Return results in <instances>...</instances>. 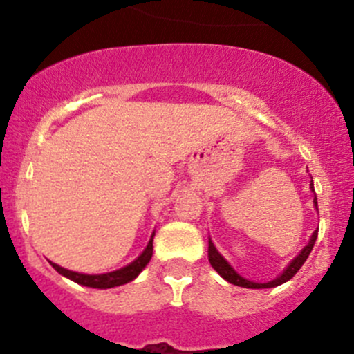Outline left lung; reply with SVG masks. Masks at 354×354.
Returning a JSON list of instances; mask_svg holds the SVG:
<instances>
[{
    "label": "left lung",
    "mask_w": 354,
    "mask_h": 354,
    "mask_svg": "<svg viewBox=\"0 0 354 354\" xmlns=\"http://www.w3.org/2000/svg\"><path fill=\"white\" fill-rule=\"evenodd\" d=\"M310 188H312V190H313V183L310 185ZM313 203H315V209L319 210V207H317V197L313 198ZM317 234H319V230L313 231V234H312V238H310L308 245H306L305 248H303L301 252H299V255L296 257V259L292 260L291 263H289V266L286 267V270H284V272L281 274V276L277 277V279L270 281V283H253V281H248V279H245V277H241L240 274H238L236 270H234L233 267H231L230 263H227V260L224 259V257L221 255L219 252H217V248H216V246H214V243L210 240H209V262H210V266H212L214 269H216L217 272H219L221 277H224V279H226L227 283L234 284V286L250 288V289L276 288V286H279V284L286 283V281L291 279V277L295 276V274L298 272L299 269H301V266H303V263H305V260L308 259L310 252H312L313 245H315Z\"/></svg>",
    "instance_id": "8db88e82"
}]
</instances>
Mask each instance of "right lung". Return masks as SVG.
Returning <instances> with one entry per match:
<instances>
[{
  "label": "right lung",
  "instance_id": "right-lung-1",
  "mask_svg": "<svg viewBox=\"0 0 354 354\" xmlns=\"http://www.w3.org/2000/svg\"><path fill=\"white\" fill-rule=\"evenodd\" d=\"M152 241H154V233H152L147 248L142 252V255L138 257V259H135L133 262L128 263V266L123 267V269L114 270V272L88 276V274H78V272H73V270L63 269V267H59L58 263L51 262V266L55 267V270H58L62 276L68 277V279H71L73 283L82 284V286L97 288V289H108V288H114V286H121V284H127V283H130V281H133L135 277L142 272V269L147 266L149 260L152 259V250H154Z\"/></svg>",
  "mask_w": 354,
  "mask_h": 354
}]
</instances>
